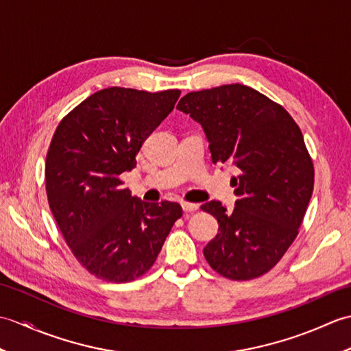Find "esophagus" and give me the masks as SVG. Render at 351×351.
<instances>
[{
	"mask_svg": "<svg viewBox=\"0 0 351 351\" xmlns=\"http://www.w3.org/2000/svg\"><path fill=\"white\" fill-rule=\"evenodd\" d=\"M182 210L185 213H193V211H197L199 210V204H191V202H181Z\"/></svg>",
	"mask_w": 351,
	"mask_h": 351,
	"instance_id": "esophagus-1",
	"label": "esophagus"
}]
</instances>
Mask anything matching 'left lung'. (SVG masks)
I'll return each instance as SVG.
<instances>
[{"mask_svg": "<svg viewBox=\"0 0 351 351\" xmlns=\"http://www.w3.org/2000/svg\"><path fill=\"white\" fill-rule=\"evenodd\" d=\"M176 108L202 125L214 164L240 169L232 178V213L219 200L200 206L219 221L205 259L228 279L259 278L295 240L314 191V164L299 125L279 104L243 84L190 92Z\"/></svg>", "mask_w": 351, "mask_h": 351, "instance_id": "obj_1", "label": "left lung"}]
</instances>
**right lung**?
Here are the masks:
<instances>
[{
    "label": "right lung",
    "instance_id": "1",
    "mask_svg": "<svg viewBox=\"0 0 351 351\" xmlns=\"http://www.w3.org/2000/svg\"><path fill=\"white\" fill-rule=\"evenodd\" d=\"M180 95L102 88L66 114L52 136L45 162L51 213L78 263L102 280L143 276L182 215L180 204L143 202L121 180Z\"/></svg>",
    "mask_w": 351,
    "mask_h": 351
}]
</instances>
